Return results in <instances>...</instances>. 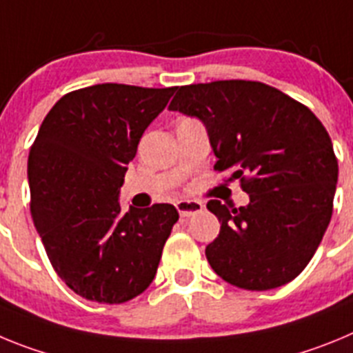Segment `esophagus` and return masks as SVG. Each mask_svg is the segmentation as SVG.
I'll return each instance as SVG.
<instances>
[{
    "mask_svg": "<svg viewBox=\"0 0 353 353\" xmlns=\"http://www.w3.org/2000/svg\"><path fill=\"white\" fill-rule=\"evenodd\" d=\"M176 210H179L180 217H191L203 210V203L198 199H180L176 201Z\"/></svg>",
    "mask_w": 353,
    "mask_h": 353,
    "instance_id": "34e87169",
    "label": "esophagus"
}]
</instances>
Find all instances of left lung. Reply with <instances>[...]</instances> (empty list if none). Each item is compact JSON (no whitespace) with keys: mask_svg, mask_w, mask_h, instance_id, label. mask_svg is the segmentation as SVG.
I'll return each instance as SVG.
<instances>
[{"mask_svg":"<svg viewBox=\"0 0 353 353\" xmlns=\"http://www.w3.org/2000/svg\"><path fill=\"white\" fill-rule=\"evenodd\" d=\"M170 111L205 125L214 170L240 180L245 207L210 199L221 223L205 254L233 286H283L310 263L332 215L338 161L322 121L301 102L258 81H214L176 88Z\"/></svg>","mask_w":353,"mask_h":353,"instance_id":"1","label":"left lung"}]
</instances>
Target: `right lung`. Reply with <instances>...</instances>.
Here are the masks:
<instances>
[{"instance_id": "1", "label": "right lung", "mask_w": 353, "mask_h": 353, "mask_svg": "<svg viewBox=\"0 0 353 353\" xmlns=\"http://www.w3.org/2000/svg\"><path fill=\"white\" fill-rule=\"evenodd\" d=\"M174 90L104 83L67 93L31 146V217L56 274L88 301L121 304L145 292L179 221L170 203L123 214L118 199L143 132Z\"/></svg>"}]
</instances>
